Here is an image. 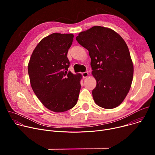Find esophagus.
<instances>
[{"instance_id": "1", "label": "esophagus", "mask_w": 155, "mask_h": 155, "mask_svg": "<svg viewBox=\"0 0 155 155\" xmlns=\"http://www.w3.org/2000/svg\"><path fill=\"white\" fill-rule=\"evenodd\" d=\"M81 75H82L83 78H86L88 76V73H87V72H83L81 74Z\"/></svg>"}]
</instances>
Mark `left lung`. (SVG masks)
I'll return each instance as SVG.
<instances>
[{
  "label": "left lung",
  "mask_w": 155,
  "mask_h": 155,
  "mask_svg": "<svg viewBox=\"0 0 155 155\" xmlns=\"http://www.w3.org/2000/svg\"><path fill=\"white\" fill-rule=\"evenodd\" d=\"M91 58L96 86L92 91L94 102L104 108H114L124 101L131 86L134 68L123 38L111 29L94 26L76 37Z\"/></svg>",
  "instance_id": "1"
}]
</instances>
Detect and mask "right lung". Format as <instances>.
Segmentation results:
<instances>
[{"instance_id": "1", "label": "right lung", "mask_w": 155, "mask_h": 155, "mask_svg": "<svg viewBox=\"0 0 155 155\" xmlns=\"http://www.w3.org/2000/svg\"><path fill=\"white\" fill-rule=\"evenodd\" d=\"M72 34L53 33L43 38L34 49L28 74L32 90L43 105L54 112H62L77 104L81 88V74L68 71V50Z\"/></svg>"}]
</instances>
